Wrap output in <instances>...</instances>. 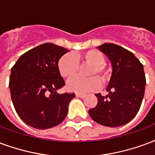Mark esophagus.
Returning <instances> with one entry per match:
<instances>
[{
  "instance_id": "obj_1",
  "label": "esophagus",
  "mask_w": 155,
  "mask_h": 155,
  "mask_svg": "<svg viewBox=\"0 0 155 155\" xmlns=\"http://www.w3.org/2000/svg\"><path fill=\"white\" fill-rule=\"evenodd\" d=\"M75 95H76V97H79V98H84L85 97L84 94H81V93H77Z\"/></svg>"
}]
</instances>
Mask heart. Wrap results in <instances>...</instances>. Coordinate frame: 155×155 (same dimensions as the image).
Wrapping results in <instances>:
<instances>
[{
    "label": "heart",
    "mask_w": 155,
    "mask_h": 155,
    "mask_svg": "<svg viewBox=\"0 0 155 155\" xmlns=\"http://www.w3.org/2000/svg\"><path fill=\"white\" fill-rule=\"evenodd\" d=\"M81 60L83 63L92 65L90 67L88 75L89 78L74 76L67 81L66 87L70 91L76 93H84L93 91L99 88L100 81L104 84L107 83L111 78V73L105 66L106 58L98 50H89L82 54L75 55L66 54L61 57L58 61V70L63 78H70L74 75L79 70V61Z\"/></svg>",
    "instance_id": "1"
}]
</instances>
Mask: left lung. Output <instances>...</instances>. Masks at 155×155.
I'll use <instances>...</instances> for the list:
<instances>
[{"instance_id":"obj_1","label":"left lung","mask_w":155,"mask_h":155,"mask_svg":"<svg viewBox=\"0 0 155 155\" xmlns=\"http://www.w3.org/2000/svg\"><path fill=\"white\" fill-rule=\"evenodd\" d=\"M108 57L113 72L105 97L96 94L98 104L89 110L98 124L117 127L128 123L138 113L145 95L144 66L132 52L113 43L98 47Z\"/></svg>"}]
</instances>
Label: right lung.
<instances>
[{
    "instance_id": "1",
    "label": "right lung",
    "mask_w": 155,
    "mask_h": 155,
    "mask_svg": "<svg viewBox=\"0 0 155 155\" xmlns=\"http://www.w3.org/2000/svg\"><path fill=\"white\" fill-rule=\"evenodd\" d=\"M69 50L53 43H43L19 57L11 68V99L17 114L28 126L44 130L66 118L74 94H58L66 84L58 61Z\"/></svg>"
}]
</instances>
